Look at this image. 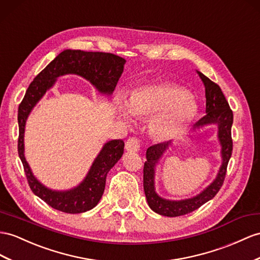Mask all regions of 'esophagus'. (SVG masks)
Returning <instances> with one entry per match:
<instances>
[{
  "mask_svg": "<svg viewBox=\"0 0 260 260\" xmlns=\"http://www.w3.org/2000/svg\"><path fill=\"white\" fill-rule=\"evenodd\" d=\"M139 147H141V141L137 137H129L125 143L126 150L131 152L138 151Z\"/></svg>",
  "mask_w": 260,
  "mask_h": 260,
  "instance_id": "obj_1",
  "label": "esophagus"
}]
</instances>
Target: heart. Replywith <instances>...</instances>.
Segmentation results:
<instances>
[{
  "label": "heart",
  "instance_id": "obj_1",
  "mask_svg": "<svg viewBox=\"0 0 260 260\" xmlns=\"http://www.w3.org/2000/svg\"><path fill=\"white\" fill-rule=\"evenodd\" d=\"M118 115L126 123L133 116L152 117L150 132L160 139L178 136L197 114V104L183 89L170 83L144 85L131 93L127 104L116 102Z\"/></svg>",
  "mask_w": 260,
  "mask_h": 260
}]
</instances>
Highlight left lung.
Segmentation results:
<instances>
[{"label":"left lung","instance_id":"obj_1","mask_svg":"<svg viewBox=\"0 0 260 260\" xmlns=\"http://www.w3.org/2000/svg\"><path fill=\"white\" fill-rule=\"evenodd\" d=\"M198 75L201 78L205 88L206 114L193 125V131H198L210 124L217 125V137L222 147V166L218 170L215 180L209 187H206L200 194L190 199L180 200V201L166 200L156 193L155 168L156 164H158L164 152L168 149L171 142L150 146L147 151H146L147 161L144 165V191L149 208L154 212L158 213V214L169 217L180 216L193 212L216 196L223 185L226 169H228V165L233 151V141L231 133L233 125V112L230 109L229 102L226 101L221 88L216 83L211 81L208 77H205L201 72L198 71Z\"/></svg>","mask_w":260,"mask_h":260}]
</instances>
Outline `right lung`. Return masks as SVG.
I'll list each match as a JSON object with an SVG mask.
<instances>
[{
  "label": "right lung",
  "instance_id": "add662e5",
  "mask_svg": "<svg viewBox=\"0 0 260 260\" xmlns=\"http://www.w3.org/2000/svg\"><path fill=\"white\" fill-rule=\"evenodd\" d=\"M125 62L124 58L110 52L63 50L32 80L18 106V156L22 160L29 188L34 194L52 209L76 214L94 208L102 198L108 172L123 155L124 142L122 139H114L106 143L93 161L84 180L78 187L67 191L50 190L37 180L25 159L24 132L26 119L36 103L60 76L78 75L90 81L99 92L111 95L122 76Z\"/></svg>",
  "mask_w": 260,
  "mask_h": 260
}]
</instances>
